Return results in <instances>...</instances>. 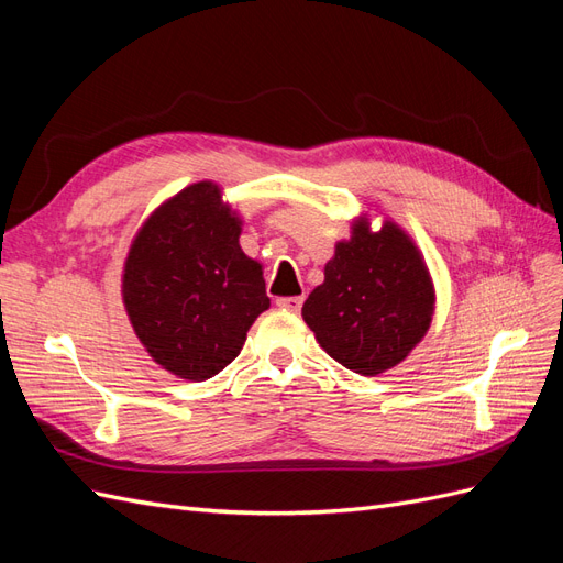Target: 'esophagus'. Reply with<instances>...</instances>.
Listing matches in <instances>:
<instances>
[{
    "label": "esophagus",
    "mask_w": 563,
    "mask_h": 563,
    "mask_svg": "<svg viewBox=\"0 0 563 563\" xmlns=\"http://www.w3.org/2000/svg\"><path fill=\"white\" fill-rule=\"evenodd\" d=\"M277 308H282V310H286V312H294V314H298V312H300V308H302V298H300V296H294V298H279V300H277Z\"/></svg>",
    "instance_id": "1"
}]
</instances>
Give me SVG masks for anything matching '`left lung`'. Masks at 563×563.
<instances>
[{
  "label": "left lung",
  "instance_id": "left-lung-1",
  "mask_svg": "<svg viewBox=\"0 0 563 563\" xmlns=\"http://www.w3.org/2000/svg\"><path fill=\"white\" fill-rule=\"evenodd\" d=\"M434 284L416 242L395 220L371 230L352 220L350 240L335 244L319 284L302 305L317 343L345 368L378 376L401 364L428 333Z\"/></svg>",
  "mask_w": 563,
  "mask_h": 563
}]
</instances>
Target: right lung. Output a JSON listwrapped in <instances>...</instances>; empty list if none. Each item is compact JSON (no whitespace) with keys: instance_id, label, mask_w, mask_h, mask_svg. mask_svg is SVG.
Returning a JSON list of instances; mask_svg holds the SVG:
<instances>
[{"instance_id":"obj_1","label":"right lung","mask_w":563,"mask_h":563,"mask_svg":"<svg viewBox=\"0 0 563 563\" xmlns=\"http://www.w3.org/2000/svg\"><path fill=\"white\" fill-rule=\"evenodd\" d=\"M242 218L211 180L187 185L135 232L122 300L143 347L183 380L213 378L236 360L269 308L263 265L240 246Z\"/></svg>"}]
</instances>
